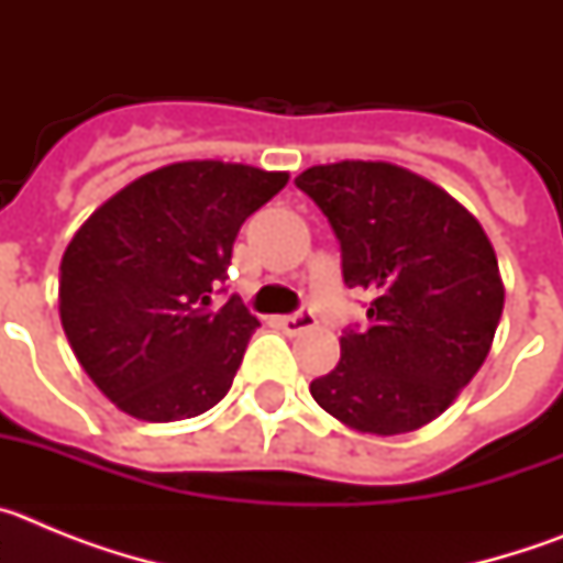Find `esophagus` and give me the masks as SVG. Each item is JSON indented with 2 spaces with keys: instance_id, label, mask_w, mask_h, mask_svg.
<instances>
[{
  "instance_id": "obj_1",
  "label": "esophagus",
  "mask_w": 563,
  "mask_h": 563,
  "mask_svg": "<svg viewBox=\"0 0 563 563\" xmlns=\"http://www.w3.org/2000/svg\"><path fill=\"white\" fill-rule=\"evenodd\" d=\"M278 327H282L287 335H298V332H305V330H310V327H316V318H312L310 310H298V312H292V316L278 318Z\"/></svg>"
}]
</instances>
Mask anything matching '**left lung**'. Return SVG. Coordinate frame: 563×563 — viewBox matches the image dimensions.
Returning a JSON list of instances; mask_svg holds the SVG:
<instances>
[{"mask_svg": "<svg viewBox=\"0 0 563 563\" xmlns=\"http://www.w3.org/2000/svg\"><path fill=\"white\" fill-rule=\"evenodd\" d=\"M296 186L341 242L343 282L372 292L366 327L343 332L341 361L310 395L361 434L422 429L494 343L505 285L490 239L449 191L395 163L312 166Z\"/></svg>", "mask_w": 563, "mask_h": 563, "instance_id": "1", "label": "left lung"}]
</instances>
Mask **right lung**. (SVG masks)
Returning <instances> with one entry per match:
<instances>
[{"instance_id":"add662e5","label":"right lung","mask_w":563,"mask_h":563,"mask_svg":"<svg viewBox=\"0 0 563 563\" xmlns=\"http://www.w3.org/2000/svg\"><path fill=\"white\" fill-rule=\"evenodd\" d=\"M287 172L186 161L109 197L62 258L58 312L92 383L129 417L188 420L231 389L256 318L228 278L233 239L287 186Z\"/></svg>"}]
</instances>
